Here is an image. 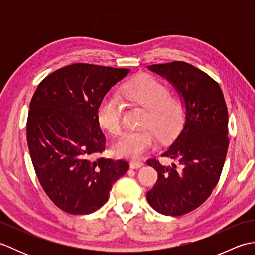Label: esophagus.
Listing matches in <instances>:
<instances>
[{
  "mask_svg": "<svg viewBox=\"0 0 255 255\" xmlns=\"http://www.w3.org/2000/svg\"><path fill=\"white\" fill-rule=\"evenodd\" d=\"M143 162L141 161H131L130 162V167L131 169H140V167L143 166Z\"/></svg>",
  "mask_w": 255,
  "mask_h": 255,
  "instance_id": "1",
  "label": "esophagus"
}]
</instances>
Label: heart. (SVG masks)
Instances as JSON below:
<instances>
[{
    "mask_svg": "<svg viewBox=\"0 0 255 255\" xmlns=\"http://www.w3.org/2000/svg\"><path fill=\"white\" fill-rule=\"evenodd\" d=\"M128 100L147 108L139 130L127 131L114 144L117 156L140 159L152 150L158 137L161 142H170L181 131L185 121L186 107L183 99L171 95L169 86L151 74H139L124 89ZM100 126L112 136H118L123 128V104L115 94H107L97 107Z\"/></svg>",
    "mask_w": 255,
    "mask_h": 255,
    "instance_id": "b5f03b06",
    "label": "heart"
}]
</instances>
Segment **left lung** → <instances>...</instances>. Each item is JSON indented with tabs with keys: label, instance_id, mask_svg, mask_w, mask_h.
Segmentation results:
<instances>
[{
	"label": "left lung",
	"instance_id": "1",
	"mask_svg": "<svg viewBox=\"0 0 255 255\" xmlns=\"http://www.w3.org/2000/svg\"><path fill=\"white\" fill-rule=\"evenodd\" d=\"M148 69L173 84L186 115L181 133L162 154L177 164L147 161L158 172L147 199L162 215L182 216L199 207L219 181L229 145L228 110L219 84L192 64L173 61Z\"/></svg>",
	"mask_w": 255,
	"mask_h": 255
}]
</instances>
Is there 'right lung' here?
<instances>
[{"label":"right lung","mask_w":255,"mask_h":255,"mask_svg":"<svg viewBox=\"0 0 255 255\" xmlns=\"http://www.w3.org/2000/svg\"><path fill=\"white\" fill-rule=\"evenodd\" d=\"M129 71L70 64L46 77L32 95L26 126L31 162L47 196L66 213L101 208L129 169L127 161L97 156L106 144L97 107Z\"/></svg>","instance_id":"1"}]
</instances>
